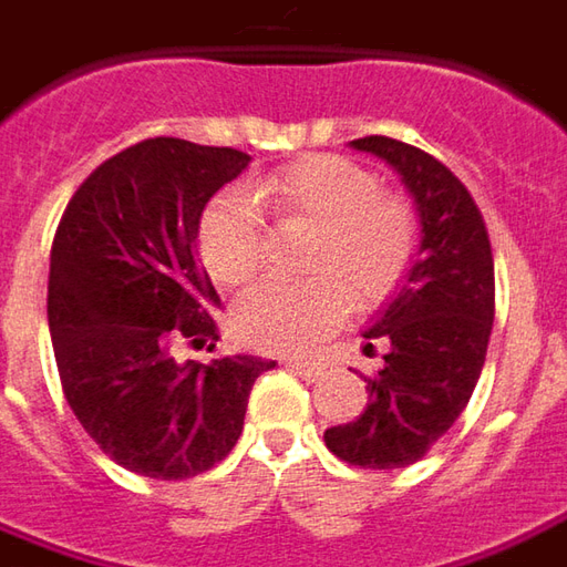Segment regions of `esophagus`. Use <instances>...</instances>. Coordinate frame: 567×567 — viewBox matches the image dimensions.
Wrapping results in <instances>:
<instances>
[{
    "mask_svg": "<svg viewBox=\"0 0 567 567\" xmlns=\"http://www.w3.org/2000/svg\"><path fill=\"white\" fill-rule=\"evenodd\" d=\"M288 370H295L307 382H317L322 377V363L317 361H288Z\"/></svg>",
    "mask_w": 567,
    "mask_h": 567,
    "instance_id": "obj_1",
    "label": "esophagus"
}]
</instances>
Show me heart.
<instances>
[{
	"mask_svg": "<svg viewBox=\"0 0 567 567\" xmlns=\"http://www.w3.org/2000/svg\"><path fill=\"white\" fill-rule=\"evenodd\" d=\"M282 223L313 225L303 247V282H264L235 303L238 339L260 351H303L339 326L351 307L392 298L417 254L411 204L344 156H307L257 185ZM206 272L219 285H247L260 269L264 219L241 190H223L197 225Z\"/></svg>",
	"mask_w": 567,
	"mask_h": 567,
	"instance_id": "heart-1",
	"label": "heart"
}]
</instances>
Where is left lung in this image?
<instances>
[{"label": "left lung", "mask_w": 567, "mask_h": 567, "mask_svg": "<svg viewBox=\"0 0 567 567\" xmlns=\"http://www.w3.org/2000/svg\"><path fill=\"white\" fill-rule=\"evenodd\" d=\"M351 147L399 172L417 206L420 250L399 295L363 332L367 354L373 344L385 351L380 373L363 377V414L329 426L322 440L354 467L395 471L423 458L474 395L496 313L493 250L471 190L440 159L380 134Z\"/></svg>", "instance_id": "left-lung-1"}]
</instances>
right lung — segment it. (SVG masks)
Returning a JSON list of instances; mask_svg holds the SVG:
<instances>
[{
  "label": "right lung",
  "mask_w": 567,
  "mask_h": 567,
  "mask_svg": "<svg viewBox=\"0 0 567 567\" xmlns=\"http://www.w3.org/2000/svg\"><path fill=\"white\" fill-rule=\"evenodd\" d=\"M250 156L150 137L96 166L74 190L50 254L52 351L62 392L115 464L153 480L209 471L245 430L250 389L276 361L216 348L219 295L197 257L209 197Z\"/></svg>",
  "instance_id": "add662e5"
}]
</instances>
